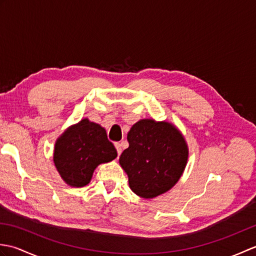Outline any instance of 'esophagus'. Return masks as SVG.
<instances>
[{
  "instance_id": "obj_1",
  "label": "esophagus",
  "mask_w": 256,
  "mask_h": 256,
  "mask_svg": "<svg viewBox=\"0 0 256 256\" xmlns=\"http://www.w3.org/2000/svg\"><path fill=\"white\" fill-rule=\"evenodd\" d=\"M114 145H116V150H118V155H121V153H122L121 144H120V143H116Z\"/></svg>"
}]
</instances>
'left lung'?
Returning <instances> with one entry per match:
<instances>
[{
  "mask_svg": "<svg viewBox=\"0 0 256 256\" xmlns=\"http://www.w3.org/2000/svg\"><path fill=\"white\" fill-rule=\"evenodd\" d=\"M128 148L120 165L128 176L134 194L154 198L170 190L184 170L188 148L182 135L167 122L140 120L128 134Z\"/></svg>",
  "mask_w": 256,
  "mask_h": 256,
  "instance_id": "left-lung-1",
  "label": "left lung"
}]
</instances>
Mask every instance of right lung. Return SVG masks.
Wrapping results in <instances>:
<instances>
[{
    "mask_svg": "<svg viewBox=\"0 0 256 256\" xmlns=\"http://www.w3.org/2000/svg\"><path fill=\"white\" fill-rule=\"evenodd\" d=\"M118 156L106 130L84 118L57 140L54 162L62 178L72 187L89 184L96 167Z\"/></svg>",
    "mask_w": 256,
    "mask_h": 256,
    "instance_id": "add662e5",
    "label": "right lung"
}]
</instances>
